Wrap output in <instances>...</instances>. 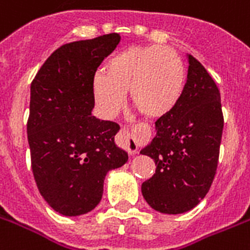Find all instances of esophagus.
Here are the masks:
<instances>
[{
    "label": "esophagus",
    "instance_id": "esophagus-1",
    "mask_svg": "<svg viewBox=\"0 0 250 250\" xmlns=\"http://www.w3.org/2000/svg\"><path fill=\"white\" fill-rule=\"evenodd\" d=\"M121 145L127 150L129 155H135L137 153V144H136L133 132L129 131L128 128L121 129Z\"/></svg>",
    "mask_w": 250,
    "mask_h": 250
}]
</instances>
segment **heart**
<instances>
[{
  "label": "heart",
  "mask_w": 250,
  "mask_h": 250,
  "mask_svg": "<svg viewBox=\"0 0 250 250\" xmlns=\"http://www.w3.org/2000/svg\"><path fill=\"white\" fill-rule=\"evenodd\" d=\"M92 79V92L101 114L111 118L129 91L131 103L147 118L173 110L184 93L186 70L172 48L159 44L129 47L113 55Z\"/></svg>",
  "instance_id": "obj_1"
}]
</instances>
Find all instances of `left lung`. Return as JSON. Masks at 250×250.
Returning a JSON list of instances; mask_svg holds the SVG:
<instances>
[{"mask_svg":"<svg viewBox=\"0 0 250 250\" xmlns=\"http://www.w3.org/2000/svg\"><path fill=\"white\" fill-rule=\"evenodd\" d=\"M188 81L173 110L155 122L157 135L140 153L154 159L153 177L141 185L153 209L180 214L209 191L224 131L220 90L207 69L188 55Z\"/></svg>","mask_w":250,"mask_h":250,"instance_id":"obj_1","label":"left lung"}]
</instances>
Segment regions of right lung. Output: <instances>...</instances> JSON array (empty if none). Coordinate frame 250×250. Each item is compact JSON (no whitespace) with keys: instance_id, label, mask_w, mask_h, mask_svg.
I'll use <instances>...</instances> for the list:
<instances>
[{"instance_id":"obj_1","label":"right lung","mask_w":250,"mask_h":250,"mask_svg":"<svg viewBox=\"0 0 250 250\" xmlns=\"http://www.w3.org/2000/svg\"><path fill=\"white\" fill-rule=\"evenodd\" d=\"M121 41L118 33L62 44L30 84L28 143L41 195L62 216H81L100 203L109 171L128 160L114 143L119 125L91 114L92 79Z\"/></svg>"}]
</instances>
